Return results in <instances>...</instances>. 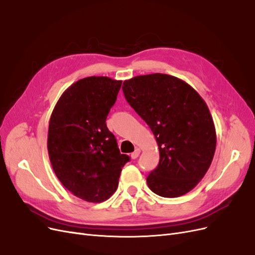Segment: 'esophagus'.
Masks as SVG:
<instances>
[{"label": "esophagus", "instance_id": "obj_1", "mask_svg": "<svg viewBox=\"0 0 255 255\" xmlns=\"http://www.w3.org/2000/svg\"><path fill=\"white\" fill-rule=\"evenodd\" d=\"M139 154H140V149L136 148L135 151L132 154H130V157H132L133 159H136L138 156H139Z\"/></svg>", "mask_w": 255, "mask_h": 255}]
</instances>
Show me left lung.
Instances as JSON below:
<instances>
[{"instance_id":"8db88e82","label":"left lung","mask_w":255,"mask_h":255,"mask_svg":"<svg viewBox=\"0 0 255 255\" xmlns=\"http://www.w3.org/2000/svg\"><path fill=\"white\" fill-rule=\"evenodd\" d=\"M122 90L159 149V163L146 177L149 188L164 198L187 194L205 175L216 149L204 100L187 83L163 73L135 76L123 82Z\"/></svg>"}]
</instances>
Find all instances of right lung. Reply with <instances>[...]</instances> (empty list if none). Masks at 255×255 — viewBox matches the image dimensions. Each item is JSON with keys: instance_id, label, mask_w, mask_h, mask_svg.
Returning <instances> with one entry per match:
<instances>
[{"instance_id": "obj_1", "label": "right lung", "mask_w": 255, "mask_h": 255, "mask_svg": "<svg viewBox=\"0 0 255 255\" xmlns=\"http://www.w3.org/2000/svg\"><path fill=\"white\" fill-rule=\"evenodd\" d=\"M121 84L107 76L82 79L61 95L51 115L48 151L53 170L69 191L87 202L109 199L129 160L105 122Z\"/></svg>"}]
</instances>
